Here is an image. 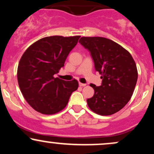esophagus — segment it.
<instances>
[{
  "instance_id": "esophagus-1",
  "label": "esophagus",
  "mask_w": 154,
  "mask_h": 154,
  "mask_svg": "<svg viewBox=\"0 0 154 154\" xmlns=\"http://www.w3.org/2000/svg\"><path fill=\"white\" fill-rule=\"evenodd\" d=\"M79 85L80 86V87H84V86L86 85V84H83V83L79 82Z\"/></svg>"
}]
</instances>
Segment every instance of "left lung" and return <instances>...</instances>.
Segmentation results:
<instances>
[{
  "label": "left lung",
  "mask_w": 154,
  "mask_h": 154,
  "mask_svg": "<svg viewBox=\"0 0 154 154\" xmlns=\"http://www.w3.org/2000/svg\"><path fill=\"white\" fill-rule=\"evenodd\" d=\"M79 43L90 51L95 71L101 75L100 86L91 84L94 95L87 99L93 112L114 114L128 103L137 80V70L131 54L118 43L101 37H82Z\"/></svg>",
  "instance_id": "left-lung-1"
}]
</instances>
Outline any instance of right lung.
I'll return each instance as SVG.
<instances>
[{
	"instance_id": "right-lung-1",
	"label": "right lung",
	"mask_w": 154,
	"mask_h": 154,
	"mask_svg": "<svg viewBox=\"0 0 154 154\" xmlns=\"http://www.w3.org/2000/svg\"><path fill=\"white\" fill-rule=\"evenodd\" d=\"M80 36H50L36 41L22 55L17 79L28 103L43 114H54L66 107L72 93L78 88L76 79L65 81L56 77L67 56Z\"/></svg>"
}]
</instances>
